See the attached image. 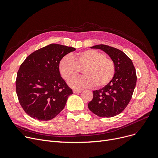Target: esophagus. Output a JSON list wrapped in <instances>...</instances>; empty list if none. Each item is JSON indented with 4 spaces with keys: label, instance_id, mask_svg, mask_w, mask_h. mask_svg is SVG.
Instances as JSON below:
<instances>
[{
    "label": "esophagus",
    "instance_id": "1",
    "mask_svg": "<svg viewBox=\"0 0 158 158\" xmlns=\"http://www.w3.org/2000/svg\"><path fill=\"white\" fill-rule=\"evenodd\" d=\"M82 92L81 90H78V89H73V92L74 94H78V93H81Z\"/></svg>",
    "mask_w": 158,
    "mask_h": 158
}]
</instances>
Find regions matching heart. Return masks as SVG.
<instances>
[{"label": "heart", "mask_w": 158, "mask_h": 158, "mask_svg": "<svg viewBox=\"0 0 158 158\" xmlns=\"http://www.w3.org/2000/svg\"><path fill=\"white\" fill-rule=\"evenodd\" d=\"M61 76L67 81L73 79L82 70L84 76L75 79L69 82L73 88L82 89L94 86L103 88L113 79L116 66L114 61L106 57L105 54L94 49L78 52L72 59L64 57L59 65Z\"/></svg>", "instance_id": "b5f03b06"}]
</instances>
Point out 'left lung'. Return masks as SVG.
I'll return each mask as SVG.
<instances>
[{"label": "left lung", "instance_id": "8db88e82", "mask_svg": "<svg viewBox=\"0 0 158 158\" xmlns=\"http://www.w3.org/2000/svg\"><path fill=\"white\" fill-rule=\"evenodd\" d=\"M91 48L101 49L108 54L115 63L116 72L108 85L94 91L88 107L100 117H114L125 110L132 98L137 80L135 68L130 58L118 48L103 44Z\"/></svg>", "mask_w": 158, "mask_h": 158}]
</instances>
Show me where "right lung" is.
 I'll return each mask as SVG.
<instances>
[{
  "instance_id": "obj_1",
  "label": "right lung",
  "mask_w": 158,
  "mask_h": 158,
  "mask_svg": "<svg viewBox=\"0 0 158 158\" xmlns=\"http://www.w3.org/2000/svg\"><path fill=\"white\" fill-rule=\"evenodd\" d=\"M76 48L52 44L28 56L21 64L16 79L20 106L31 117L49 120L65 106L72 89L61 77L62 58Z\"/></svg>"
}]
</instances>
